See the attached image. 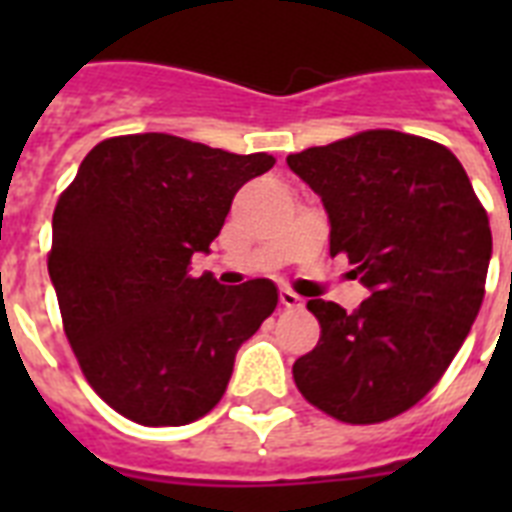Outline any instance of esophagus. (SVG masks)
<instances>
[{"mask_svg":"<svg viewBox=\"0 0 512 512\" xmlns=\"http://www.w3.org/2000/svg\"><path fill=\"white\" fill-rule=\"evenodd\" d=\"M279 300L284 308H300V305H303V297L297 295V292H292V289H281Z\"/></svg>","mask_w":512,"mask_h":512,"instance_id":"esophagus-1","label":"esophagus"}]
</instances>
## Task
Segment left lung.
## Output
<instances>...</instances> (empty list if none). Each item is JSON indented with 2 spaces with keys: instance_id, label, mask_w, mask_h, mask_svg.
<instances>
[{
  "instance_id": "1",
  "label": "left lung",
  "mask_w": 512,
  "mask_h": 512,
  "mask_svg": "<svg viewBox=\"0 0 512 512\" xmlns=\"http://www.w3.org/2000/svg\"><path fill=\"white\" fill-rule=\"evenodd\" d=\"M287 164L321 196L332 257L345 252L369 289L353 313L308 303L321 340L292 366L295 385L340 422L390 420L441 380L476 321L489 217L457 156L406 132H358Z\"/></svg>"
}]
</instances>
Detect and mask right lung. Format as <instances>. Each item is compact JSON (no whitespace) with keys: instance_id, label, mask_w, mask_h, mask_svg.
Masks as SVG:
<instances>
[{"instance_id":"obj_1","label":"right lung","mask_w":512,"mask_h":512,"mask_svg":"<svg viewBox=\"0 0 512 512\" xmlns=\"http://www.w3.org/2000/svg\"><path fill=\"white\" fill-rule=\"evenodd\" d=\"M273 164L164 132L122 135L92 148L58 199L47 268L63 329L87 382L127 420L204 417L279 303L271 279L191 276L236 191Z\"/></svg>"}]
</instances>
